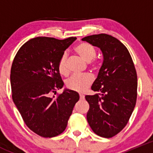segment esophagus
Listing matches in <instances>:
<instances>
[{
	"label": "esophagus",
	"instance_id": "1",
	"mask_svg": "<svg viewBox=\"0 0 153 153\" xmlns=\"http://www.w3.org/2000/svg\"><path fill=\"white\" fill-rule=\"evenodd\" d=\"M85 97H84V95H80V99L81 100H84Z\"/></svg>",
	"mask_w": 153,
	"mask_h": 153
}]
</instances>
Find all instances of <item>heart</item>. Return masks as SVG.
<instances>
[{"instance_id": "b5f03b06", "label": "heart", "mask_w": 153, "mask_h": 153, "mask_svg": "<svg viewBox=\"0 0 153 153\" xmlns=\"http://www.w3.org/2000/svg\"><path fill=\"white\" fill-rule=\"evenodd\" d=\"M75 52L78 56L86 62H91L96 55V51L92 45L86 42H82L75 47ZM67 56L64 54L61 57L58 62V71L63 75H67L68 73ZM93 76L90 74H84L82 75H75L72 77L67 82V87L72 91L78 92H84L89 88L93 82Z\"/></svg>"}]
</instances>
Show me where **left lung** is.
Instances as JSON below:
<instances>
[{
    "instance_id": "obj_1",
    "label": "left lung",
    "mask_w": 153,
    "mask_h": 153,
    "mask_svg": "<svg viewBox=\"0 0 153 153\" xmlns=\"http://www.w3.org/2000/svg\"><path fill=\"white\" fill-rule=\"evenodd\" d=\"M99 48L104 61L92 90L86 95L89 104L86 118L92 131L112 138L125 127L136 104L137 73L129 51L117 38L98 34L82 38Z\"/></svg>"
}]
</instances>
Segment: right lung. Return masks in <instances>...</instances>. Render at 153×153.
Wrapping results in <instances>:
<instances>
[{"label": "right lung", "instance_id": "obj_1", "mask_svg": "<svg viewBox=\"0 0 153 153\" xmlns=\"http://www.w3.org/2000/svg\"><path fill=\"white\" fill-rule=\"evenodd\" d=\"M75 40L32 38L20 48L12 62V100L26 125L41 137L62 133L79 100L78 92L70 89L52 97L64 86L58 68L60 58Z\"/></svg>", "mask_w": 153, "mask_h": 153}]
</instances>
